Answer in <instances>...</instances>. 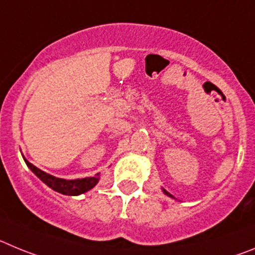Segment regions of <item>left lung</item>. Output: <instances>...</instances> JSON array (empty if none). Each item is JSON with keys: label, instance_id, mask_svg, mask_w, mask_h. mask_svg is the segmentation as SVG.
<instances>
[{"label": "left lung", "instance_id": "left-lung-1", "mask_svg": "<svg viewBox=\"0 0 255 255\" xmlns=\"http://www.w3.org/2000/svg\"><path fill=\"white\" fill-rule=\"evenodd\" d=\"M162 192H164V193H165V194H166V196H167V197H171V198H174V197H173V196H171V194H170V193H169V192H166V190H165V189H162Z\"/></svg>", "mask_w": 255, "mask_h": 255}]
</instances>
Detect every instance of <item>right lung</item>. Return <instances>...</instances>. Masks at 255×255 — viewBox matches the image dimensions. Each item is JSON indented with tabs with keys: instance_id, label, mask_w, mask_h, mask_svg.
I'll use <instances>...</instances> for the list:
<instances>
[{
	"instance_id": "right-lung-1",
	"label": "right lung",
	"mask_w": 255,
	"mask_h": 255,
	"mask_svg": "<svg viewBox=\"0 0 255 255\" xmlns=\"http://www.w3.org/2000/svg\"><path fill=\"white\" fill-rule=\"evenodd\" d=\"M24 161L26 162L27 167L38 176L43 183L48 185L49 188H52L53 190L58 192V193L66 194V196H79V194L85 193L88 190L93 189L98 182H99V173L94 176H89V178L84 179H75V180H66V179L56 178V176L47 174L45 171L40 170L36 166H34L31 162L27 161L24 157Z\"/></svg>"
}]
</instances>
